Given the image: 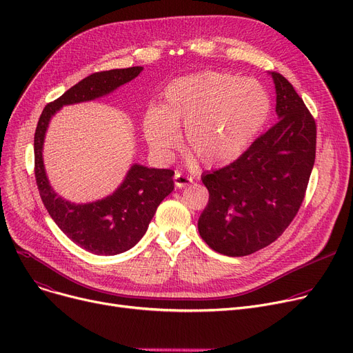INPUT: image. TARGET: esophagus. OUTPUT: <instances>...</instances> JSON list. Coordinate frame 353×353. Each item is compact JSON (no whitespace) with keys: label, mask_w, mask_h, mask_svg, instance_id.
<instances>
[{"label":"esophagus","mask_w":353,"mask_h":353,"mask_svg":"<svg viewBox=\"0 0 353 353\" xmlns=\"http://www.w3.org/2000/svg\"><path fill=\"white\" fill-rule=\"evenodd\" d=\"M190 183H193V179H192L190 176L184 174V173H181V172H176V174H174V184H176V186H177L179 189L189 186Z\"/></svg>","instance_id":"esophagus-1"}]
</instances>
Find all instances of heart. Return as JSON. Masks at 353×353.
I'll return each mask as SVG.
<instances>
[{"label":"heart","instance_id":"heart-1","mask_svg":"<svg viewBox=\"0 0 353 353\" xmlns=\"http://www.w3.org/2000/svg\"><path fill=\"white\" fill-rule=\"evenodd\" d=\"M270 113V97L253 79L208 70L173 80L160 105L145 111L143 130L156 152L169 154L184 125V153L190 161L216 167L242 156Z\"/></svg>","mask_w":353,"mask_h":353}]
</instances>
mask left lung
<instances>
[{"instance_id":"left-lung-1","label":"left lung","mask_w":353,"mask_h":353,"mask_svg":"<svg viewBox=\"0 0 353 353\" xmlns=\"http://www.w3.org/2000/svg\"><path fill=\"white\" fill-rule=\"evenodd\" d=\"M279 117L233 163L203 174L209 203L201 239L217 253L240 257L282 236L298 214L316 156V123L293 85L273 71Z\"/></svg>"}]
</instances>
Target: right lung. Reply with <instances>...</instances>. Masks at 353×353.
Wrapping results in <instances>:
<instances>
[{
	"instance_id": "1",
	"label": "right lung",
	"mask_w": 353,
	"mask_h": 353,
	"mask_svg": "<svg viewBox=\"0 0 353 353\" xmlns=\"http://www.w3.org/2000/svg\"><path fill=\"white\" fill-rule=\"evenodd\" d=\"M141 70L143 67H130L90 74L48 103L35 128L34 173L44 206L68 239L94 254H119L139 242L163 199L173 192L174 172L134 164L113 194L87 205H74L59 197L50 186L43 163L44 136L51 116L63 105L105 96L136 79Z\"/></svg>"
}]
</instances>
